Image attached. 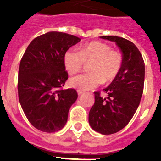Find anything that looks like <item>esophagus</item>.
Listing matches in <instances>:
<instances>
[{"instance_id":"1","label":"esophagus","mask_w":161,"mask_h":161,"mask_svg":"<svg viewBox=\"0 0 161 161\" xmlns=\"http://www.w3.org/2000/svg\"><path fill=\"white\" fill-rule=\"evenodd\" d=\"M77 92H78V95H81V94H82V93H83V90H80V89H78V90L77 91Z\"/></svg>"}]
</instances>
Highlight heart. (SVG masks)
<instances>
[{"label":"heart","mask_w":161,"mask_h":161,"mask_svg":"<svg viewBox=\"0 0 161 161\" xmlns=\"http://www.w3.org/2000/svg\"><path fill=\"white\" fill-rule=\"evenodd\" d=\"M63 63L72 74L80 71L85 63H90L91 72L73 76L69 80L73 88L88 90L103 82L110 83L114 80L122 68L123 57L120 52L111 49L108 44L92 42L83 45L79 52L68 49L63 56Z\"/></svg>","instance_id":"heart-1"}]
</instances>
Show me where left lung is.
Returning a JSON list of instances; mask_svg holds the SVG:
<instances>
[{
	"label": "left lung",
	"instance_id": "1",
	"mask_svg": "<svg viewBox=\"0 0 161 161\" xmlns=\"http://www.w3.org/2000/svg\"><path fill=\"white\" fill-rule=\"evenodd\" d=\"M101 38L114 42L123 53V64L119 75L104 88L107 99L94 92L95 102L92 106L88 121L93 130L103 135L119 131L129 124L140 103L145 83V62L137 47L132 42L117 36Z\"/></svg>",
	"mask_w": 161,
	"mask_h": 161
}]
</instances>
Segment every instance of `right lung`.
Returning <instances> with one entry per match:
<instances>
[{"label": "right lung", "instance_id": "add662e5", "mask_svg": "<svg viewBox=\"0 0 161 161\" xmlns=\"http://www.w3.org/2000/svg\"><path fill=\"white\" fill-rule=\"evenodd\" d=\"M80 40L70 34L50 31L34 38L21 58L19 101L29 122L41 131L62 130L69 108L78 98L74 88H63L68 78L63 56Z\"/></svg>", "mask_w": 161, "mask_h": 161}]
</instances>
